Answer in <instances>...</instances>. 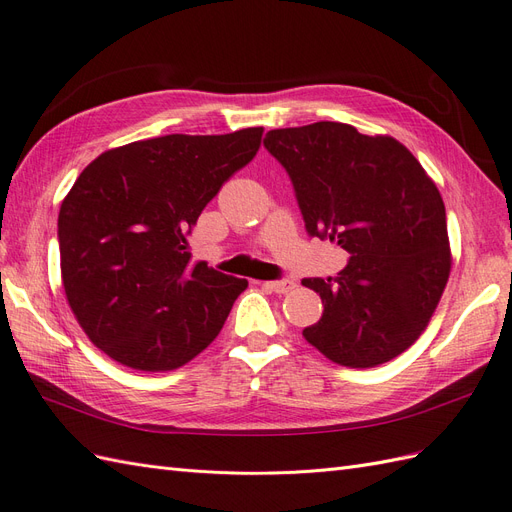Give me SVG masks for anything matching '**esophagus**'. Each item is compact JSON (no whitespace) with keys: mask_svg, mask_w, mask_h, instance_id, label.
Masks as SVG:
<instances>
[{"mask_svg":"<svg viewBox=\"0 0 512 512\" xmlns=\"http://www.w3.org/2000/svg\"><path fill=\"white\" fill-rule=\"evenodd\" d=\"M265 286L271 288V290H275V292H280V294H286V292H290L297 284H294L292 280H271V282H265Z\"/></svg>","mask_w":512,"mask_h":512,"instance_id":"obj_1","label":"esophagus"}]
</instances>
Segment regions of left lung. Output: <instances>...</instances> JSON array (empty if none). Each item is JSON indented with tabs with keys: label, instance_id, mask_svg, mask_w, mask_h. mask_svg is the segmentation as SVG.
<instances>
[{
	"label": "left lung",
	"instance_id": "8db88e82",
	"mask_svg": "<svg viewBox=\"0 0 512 512\" xmlns=\"http://www.w3.org/2000/svg\"><path fill=\"white\" fill-rule=\"evenodd\" d=\"M265 149L286 168L307 235L350 254L335 280H303L324 303L303 337L346 367L395 359L425 331L451 273L436 183L395 138L348 123L271 130Z\"/></svg>",
	"mask_w": 512,
	"mask_h": 512
}]
</instances>
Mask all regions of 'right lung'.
<instances>
[{
    "instance_id": "1",
    "label": "right lung",
    "mask_w": 512,
    "mask_h": 512,
    "mask_svg": "<svg viewBox=\"0 0 512 512\" xmlns=\"http://www.w3.org/2000/svg\"><path fill=\"white\" fill-rule=\"evenodd\" d=\"M262 128L168 134L91 162L57 220L61 280L87 337L113 361L168 371L203 352L247 280L192 265L188 235L222 185L250 162Z\"/></svg>"
}]
</instances>
